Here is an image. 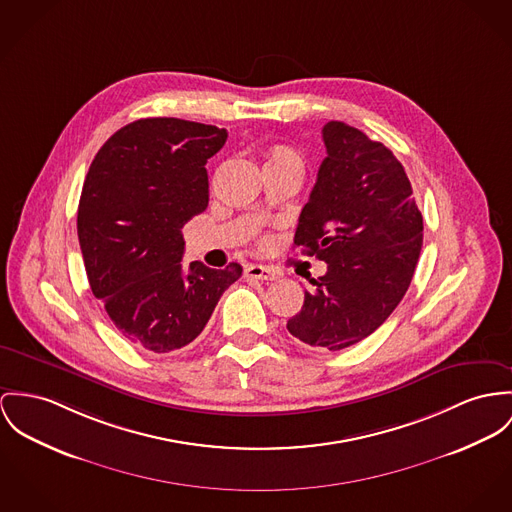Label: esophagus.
I'll return each instance as SVG.
<instances>
[{
  "label": "esophagus",
  "mask_w": 512,
  "mask_h": 512,
  "mask_svg": "<svg viewBox=\"0 0 512 512\" xmlns=\"http://www.w3.org/2000/svg\"><path fill=\"white\" fill-rule=\"evenodd\" d=\"M245 275L259 278V280H276L280 276L273 267H267V265H247Z\"/></svg>",
  "instance_id": "esophagus-1"
}]
</instances>
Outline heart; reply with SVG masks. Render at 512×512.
<instances>
[{
	"label": "heart",
	"instance_id": "obj_1",
	"mask_svg": "<svg viewBox=\"0 0 512 512\" xmlns=\"http://www.w3.org/2000/svg\"><path fill=\"white\" fill-rule=\"evenodd\" d=\"M290 158H298L294 150H290V148H286V146H276V148H273V150L269 152V161H267V163H271V161H280V159Z\"/></svg>",
	"mask_w": 512,
	"mask_h": 512
}]
</instances>
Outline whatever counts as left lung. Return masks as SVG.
I'll return each mask as SVG.
<instances>
[{"label":"left lung","instance_id":"obj_1","mask_svg":"<svg viewBox=\"0 0 512 512\" xmlns=\"http://www.w3.org/2000/svg\"><path fill=\"white\" fill-rule=\"evenodd\" d=\"M294 245L327 263L286 329L310 347L341 351L397 308L423 245V216L403 165L358 128L331 120Z\"/></svg>","mask_w":512,"mask_h":512}]
</instances>
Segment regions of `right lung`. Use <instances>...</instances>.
Listing matches in <instances>:
<instances>
[{"instance_id":"right-lung-1","label":"right lung","mask_w":512,"mask_h":512,"mask_svg":"<svg viewBox=\"0 0 512 512\" xmlns=\"http://www.w3.org/2000/svg\"><path fill=\"white\" fill-rule=\"evenodd\" d=\"M226 128L140 118L93 159L78 206L79 247L91 292L134 345L169 353L195 341L241 267H183L181 228L208 206L206 161Z\"/></svg>"}]
</instances>
